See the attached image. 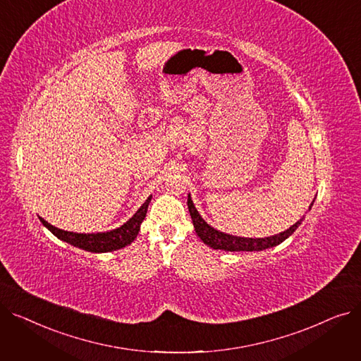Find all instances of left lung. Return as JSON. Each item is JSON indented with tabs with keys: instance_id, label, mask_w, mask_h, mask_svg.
I'll return each instance as SVG.
<instances>
[{
	"instance_id": "1",
	"label": "left lung",
	"mask_w": 361,
	"mask_h": 361,
	"mask_svg": "<svg viewBox=\"0 0 361 361\" xmlns=\"http://www.w3.org/2000/svg\"><path fill=\"white\" fill-rule=\"evenodd\" d=\"M313 202L309 206V211L312 209ZM187 206H188V212H190V215H192L195 231L199 235V238L206 245H209V247H212L215 250H225V252H262V250L275 247V245L281 244L282 241H286L298 228L302 218H305L302 216L300 221H297L294 225H291L288 230L282 231L279 234L264 237V238H247V237H237V235H231V234H226V233L215 230L214 226H211L200 216L190 195H188V199H187Z\"/></svg>"
}]
</instances>
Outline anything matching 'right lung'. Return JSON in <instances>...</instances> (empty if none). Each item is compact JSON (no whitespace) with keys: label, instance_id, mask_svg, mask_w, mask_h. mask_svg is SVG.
<instances>
[{"label":"right lung","instance_id":"right-lung-1","mask_svg":"<svg viewBox=\"0 0 361 361\" xmlns=\"http://www.w3.org/2000/svg\"><path fill=\"white\" fill-rule=\"evenodd\" d=\"M150 200H152V196H149L146 199V202L139 207L137 212L133 215L126 224H123L116 230L105 231V233L85 234V233L64 231V230H60V228H56V226L48 224L41 216H39V219L44 224V226H47V228L61 241H66V243L74 245V247H79V249L90 252V253H106V252L123 249V247H126V245L135 241V238L137 237V234L140 231V225L146 216L147 206H149Z\"/></svg>","mask_w":361,"mask_h":361}]
</instances>
